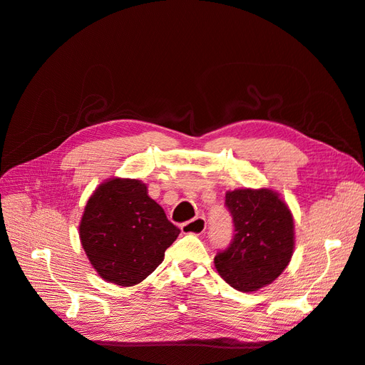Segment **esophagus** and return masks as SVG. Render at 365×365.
Listing matches in <instances>:
<instances>
[{
    "mask_svg": "<svg viewBox=\"0 0 365 365\" xmlns=\"http://www.w3.org/2000/svg\"><path fill=\"white\" fill-rule=\"evenodd\" d=\"M205 227H207V225H205V219L201 217V216H197V217H194L191 220L185 222V224H182L180 230H182L183 234L200 235V234H202L205 231Z\"/></svg>",
    "mask_w": 365,
    "mask_h": 365,
    "instance_id": "34e87169",
    "label": "esophagus"
}]
</instances>
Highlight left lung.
I'll return each instance as SVG.
<instances>
[{
    "instance_id": "obj_1",
    "label": "left lung",
    "mask_w": 365,
    "mask_h": 365,
    "mask_svg": "<svg viewBox=\"0 0 365 365\" xmlns=\"http://www.w3.org/2000/svg\"><path fill=\"white\" fill-rule=\"evenodd\" d=\"M234 239L215 257V267L230 287L258 291L288 267L295 247V225L288 204L268 187H243L225 194Z\"/></svg>"
}]
</instances>
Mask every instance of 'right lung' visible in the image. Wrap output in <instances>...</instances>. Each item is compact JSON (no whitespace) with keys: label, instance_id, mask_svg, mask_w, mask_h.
Segmentation results:
<instances>
[{"label":"right lung","instance_id":"obj_1","mask_svg":"<svg viewBox=\"0 0 365 365\" xmlns=\"http://www.w3.org/2000/svg\"><path fill=\"white\" fill-rule=\"evenodd\" d=\"M180 230L137 179L112 178L89 197L78 237L95 272L106 282L134 287L164 259Z\"/></svg>","mask_w":365,"mask_h":365}]
</instances>
